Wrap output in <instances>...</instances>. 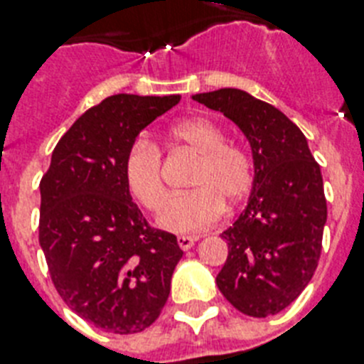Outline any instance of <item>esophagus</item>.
<instances>
[{"label":"esophagus","instance_id":"obj_1","mask_svg":"<svg viewBox=\"0 0 364 364\" xmlns=\"http://www.w3.org/2000/svg\"><path fill=\"white\" fill-rule=\"evenodd\" d=\"M198 240V237H188V235H181V237H177V244H179V248L181 250H191L194 246V242Z\"/></svg>","mask_w":364,"mask_h":364}]
</instances>
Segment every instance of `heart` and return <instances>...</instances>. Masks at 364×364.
Listing matches in <instances>:
<instances>
[{
	"label": "heart",
	"instance_id": "b5f03b06",
	"mask_svg": "<svg viewBox=\"0 0 364 364\" xmlns=\"http://www.w3.org/2000/svg\"><path fill=\"white\" fill-rule=\"evenodd\" d=\"M168 144L198 155L187 194L168 200L159 225L179 235L198 233L215 225L224 213V201L239 203L253 185V161L246 149L225 142L215 122L192 116L173 122L166 131ZM127 191L148 210H159L166 198L161 149L148 139H136L124 159Z\"/></svg>",
	"mask_w": 364,
	"mask_h": 364
}]
</instances>
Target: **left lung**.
I'll return each instance as SVG.
<instances>
[{"instance_id":"obj_1","label":"left lung","mask_w":364,"mask_h":364,"mask_svg":"<svg viewBox=\"0 0 364 364\" xmlns=\"http://www.w3.org/2000/svg\"><path fill=\"white\" fill-rule=\"evenodd\" d=\"M192 100L239 125L255 168L248 205L222 233L229 253L216 285L240 313L277 314L301 294L318 267L328 220L320 166L300 127L270 103L239 88Z\"/></svg>"}]
</instances>
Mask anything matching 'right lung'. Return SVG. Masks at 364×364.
<instances>
[{
  "mask_svg": "<svg viewBox=\"0 0 364 364\" xmlns=\"http://www.w3.org/2000/svg\"><path fill=\"white\" fill-rule=\"evenodd\" d=\"M181 96L116 94L73 122L41 181L38 242L70 309L105 331L149 328L183 257L176 235L133 203L124 159L139 133Z\"/></svg>",
  "mask_w": 364,
  "mask_h": 364,
  "instance_id": "right-lung-1",
  "label": "right lung"
}]
</instances>
